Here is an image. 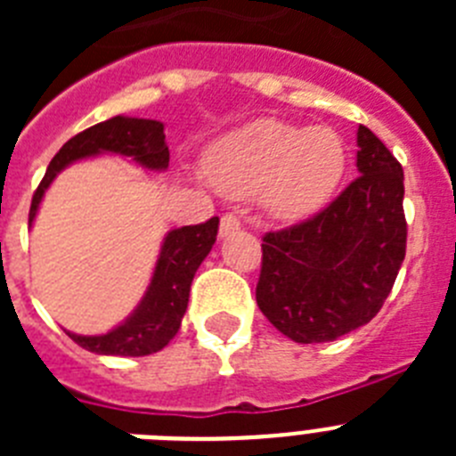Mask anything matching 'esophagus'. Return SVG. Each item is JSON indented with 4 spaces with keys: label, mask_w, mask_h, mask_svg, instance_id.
Segmentation results:
<instances>
[{
    "label": "esophagus",
    "mask_w": 456,
    "mask_h": 456,
    "mask_svg": "<svg viewBox=\"0 0 456 456\" xmlns=\"http://www.w3.org/2000/svg\"><path fill=\"white\" fill-rule=\"evenodd\" d=\"M241 228V221L237 219L235 215H224L221 216V225H219V235L228 237L232 232H237Z\"/></svg>",
    "instance_id": "esophagus-1"
}]
</instances>
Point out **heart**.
<instances>
[{
  "mask_svg": "<svg viewBox=\"0 0 456 456\" xmlns=\"http://www.w3.org/2000/svg\"><path fill=\"white\" fill-rule=\"evenodd\" d=\"M205 175L231 199L260 196L269 216L299 221L324 208L347 171V148L331 127L257 118L221 136L205 155Z\"/></svg>",
  "mask_w": 456,
  "mask_h": 456,
  "instance_id": "1",
  "label": "heart"
}]
</instances>
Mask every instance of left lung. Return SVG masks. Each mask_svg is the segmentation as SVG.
Segmentation results:
<instances>
[{
  "instance_id": "left-lung-1",
  "label": "left lung",
  "mask_w": 456,
  "mask_h": 456,
  "mask_svg": "<svg viewBox=\"0 0 456 456\" xmlns=\"http://www.w3.org/2000/svg\"><path fill=\"white\" fill-rule=\"evenodd\" d=\"M358 175L313 219L263 237L256 301L289 340L331 342L377 315L406 253L404 171L361 125Z\"/></svg>"
}]
</instances>
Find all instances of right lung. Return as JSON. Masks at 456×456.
<instances>
[{
    "label": "right lung",
    "mask_w": 456,
    "mask_h": 456,
    "mask_svg": "<svg viewBox=\"0 0 456 456\" xmlns=\"http://www.w3.org/2000/svg\"><path fill=\"white\" fill-rule=\"evenodd\" d=\"M104 152L132 157V162L151 171H167L168 146L164 136V123L114 116L66 141L50 162L45 178L31 199L29 225L34 224L45 189L68 164L86 159V157L104 155ZM216 231H219V219L212 216L205 224L183 225L168 232L162 241V251L157 257L151 285L134 313L120 322L116 329L100 336H79V333L66 331L68 336L77 342L79 347L93 354H104V356H148L167 347L183 324L193 273L212 251Z\"/></svg>",
    "instance_id": "obj_1"
}]
</instances>
